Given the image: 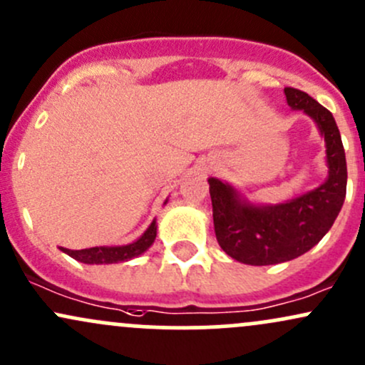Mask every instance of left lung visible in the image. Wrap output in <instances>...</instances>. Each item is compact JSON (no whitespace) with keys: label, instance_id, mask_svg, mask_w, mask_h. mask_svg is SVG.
<instances>
[{"label":"left lung","instance_id":"obj_1","mask_svg":"<svg viewBox=\"0 0 365 365\" xmlns=\"http://www.w3.org/2000/svg\"><path fill=\"white\" fill-rule=\"evenodd\" d=\"M287 106L303 110L326 142L327 178L314 190L279 204H255L220 178H207L216 241L246 265H275L310 251L329 232L346 195V159L341 135L326 107L305 91L284 88Z\"/></svg>","mask_w":365,"mask_h":365}]
</instances>
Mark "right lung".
<instances>
[{
	"label": "right lung",
	"mask_w": 365,
	"mask_h": 365,
	"mask_svg": "<svg viewBox=\"0 0 365 365\" xmlns=\"http://www.w3.org/2000/svg\"><path fill=\"white\" fill-rule=\"evenodd\" d=\"M166 202L168 199L164 201V204ZM155 235H158V225H155V220H152L149 228L140 235L137 241L124 244V246H97L88 247V250L60 247V251H63V253L69 255L71 258L78 259V262L86 263V265H110V263L128 262V259H133L143 255L154 244Z\"/></svg>",
	"instance_id": "1"
}]
</instances>
